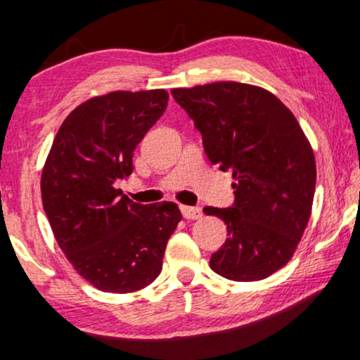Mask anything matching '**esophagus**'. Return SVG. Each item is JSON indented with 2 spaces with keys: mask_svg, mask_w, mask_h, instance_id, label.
<instances>
[{
  "mask_svg": "<svg viewBox=\"0 0 360 360\" xmlns=\"http://www.w3.org/2000/svg\"><path fill=\"white\" fill-rule=\"evenodd\" d=\"M181 213L186 219H199L202 216V210L198 206H181Z\"/></svg>",
  "mask_w": 360,
  "mask_h": 360,
  "instance_id": "34e87169",
  "label": "esophagus"
}]
</instances>
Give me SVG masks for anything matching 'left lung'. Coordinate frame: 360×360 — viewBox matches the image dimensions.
I'll return each mask as SVG.
<instances>
[{"label":"left lung","instance_id":"8db88e82","mask_svg":"<svg viewBox=\"0 0 360 360\" xmlns=\"http://www.w3.org/2000/svg\"><path fill=\"white\" fill-rule=\"evenodd\" d=\"M174 101L201 132L205 153L236 183L229 207H205L228 229L211 255V270L228 280H263L293 257L314 202L310 142L274 94L238 82L172 89Z\"/></svg>","mask_w":360,"mask_h":360}]
</instances>
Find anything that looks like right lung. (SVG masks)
<instances>
[{
  "label": "right lung",
  "mask_w": 360,
  "mask_h": 360,
  "mask_svg": "<svg viewBox=\"0 0 360 360\" xmlns=\"http://www.w3.org/2000/svg\"><path fill=\"white\" fill-rule=\"evenodd\" d=\"M167 101L162 89L90 98L63 120L43 167V210L56 243L102 292L131 293L153 283L183 218L174 202L139 205L115 189L132 174L134 150Z\"/></svg>",
  "instance_id": "add662e5"
}]
</instances>
